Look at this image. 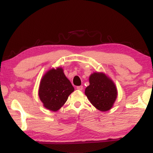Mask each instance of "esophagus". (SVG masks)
<instances>
[{"label": "esophagus", "mask_w": 153, "mask_h": 153, "mask_svg": "<svg viewBox=\"0 0 153 153\" xmlns=\"http://www.w3.org/2000/svg\"><path fill=\"white\" fill-rule=\"evenodd\" d=\"M76 89H77V90L82 91V90H83V86H82V85H80V86H77V87H76Z\"/></svg>", "instance_id": "obj_1"}]
</instances>
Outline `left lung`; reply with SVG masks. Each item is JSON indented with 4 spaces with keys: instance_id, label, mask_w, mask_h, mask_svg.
<instances>
[{
    "instance_id": "8db88e82",
    "label": "left lung",
    "mask_w": 153,
    "mask_h": 153,
    "mask_svg": "<svg viewBox=\"0 0 153 153\" xmlns=\"http://www.w3.org/2000/svg\"><path fill=\"white\" fill-rule=\"evenodd\" d=\"M89 85L85 94L90 102L100 111L110 110L116 101L118 91L115 83L103 72H94L89 76Z\"/></svg>"
}]
</instances>
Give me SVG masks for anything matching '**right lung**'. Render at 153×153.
<instances>
[{
	"label": "right lung",
	"instance_id": "1",
	"mask_svg": "<svg viewBox=\"0 0 153 153\" xmlns=\"http://www.w3.org/2000/svg\"><path fill=\"white\" fill-rule=\"evenodd\" d=\"M74 91V87L65 76L63 68L58 67L51 68L42 77L38 94L45 108L56 112Z\"/></svg>",
	"mask_w": 153,
	"mask_h": 153
}]
</instances>
